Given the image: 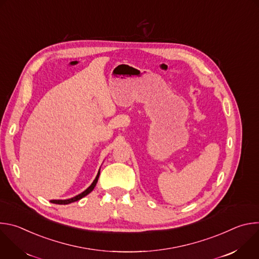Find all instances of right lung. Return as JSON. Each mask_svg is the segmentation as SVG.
<instances>
[{"label":"right lung","mask_w":259,"mask_h":259,"mask_svg":"<svg viewBox=\"0 0 259 259\" xmlns=\"http://www.w3.org/2000/svg\"><path fill=\"white\" fill-rule=\"evenodd\" d=\"M99 175H100V169H99V171H98V173H97V175H96V177H95V179L93 180V182L91 183V186L87 189V190H85L83 193H81V194H79L78 196H75L73 198H70V199H66V200H51L50 202L51 203H53V204H59V205H66V204H70V203H73V202H76V201H79V200H81L82 198H84L85 196H87L88 194H90L93 190H94V188H95V186H96V183H97V181H98V178H99Z\"/></svg>","instance_id":"obj_1"}]
</instances>
